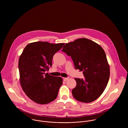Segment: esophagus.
I'll return each instance as SVG.
<instances>
[{"label": "esophagus", "mask_w": 128, "mask_h": 128, "mask_svg": "<svg viewBox=\"0 0 128 128\" xmlns=\"http://www.w3.org/2000/svg\"><path fill=\"white\" fill-rule=\"evenodd\" d=\"M68 79H69V77H66V78H64V81H68Z\"/></svg>", "instance_id": "esophagus-1"}]
</instances>
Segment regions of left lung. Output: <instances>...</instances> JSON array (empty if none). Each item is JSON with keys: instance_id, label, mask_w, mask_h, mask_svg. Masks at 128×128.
<instances>
[{"instance_id": "1", "label": "left lung", "mask_w": 128, "mask_h": 128, "mask_svg": "<svg viewBox=\"0 0 128 128\" xmlns=\"http://www.w3.org/2000/svg\"><path fill=\"white\" fill-rule=\"evenodd\" d=\"M71 56L75 68L83 72L84 79L75 78L76 86L72 90L73 97L89 103L97 99L108 82L110 66L102 47L90 39L82 38L66 45L62 50Z\"/></svg>"}]
</instances>
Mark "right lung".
I'll use <instances>...</instances> for the list:
<instances>
[{"instance_id":"1","label":"right lung","mask_w":128,"mask_h":128,"mask_svg":"<svg viewBox=\"0 0 128 128\" xmlns=\"http://www.w3.org/2000/svg\"><path fill=\"white\" fill-rule=\"evenodd\" d=\"M64 45L42 41L31 43L26 46L20 56L21 86L26 96L37 104H47L57 97L62 78L45 72L52 66L54 55Z\"/></svg>"}]
</instances>
